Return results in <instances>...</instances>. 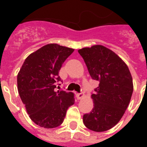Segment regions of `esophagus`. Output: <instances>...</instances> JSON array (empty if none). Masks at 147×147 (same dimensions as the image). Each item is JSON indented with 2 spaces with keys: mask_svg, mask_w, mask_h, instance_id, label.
<instances>
[{
  "mask_svg": "<svg viewBox=\"0 0 147 147\" xmlns=\"http://www.w3.org/2000/svg\"><path fill=\"white\" fill-rule=\"evenodd\" d=\"M76 97H77V99H78V100H80V99H82L83 97H84V94H82V93H80V94H77Z\"/></svg>",
  "mask_w": 147,
  "mask_h": 147,
  "instance_id": "1",
  "label": "esophagus"
}]
</instances>
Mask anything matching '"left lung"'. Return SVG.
Listing matches in <instances>:
<instances>
[{
    "instance_id": "8db88e82",
    "label": "left lung",
    "mask_w": 147,
    "mask_h": 147,
    "mask_svg": "<svg viewBox=\"0 0 147 147\" xmlns=\"http://www.w3.org/2000/svg\"><path fill=\"white\" fill-rule=\"evenodd\" d=\"M93 80L99 83L91 95L94 108L83 115L88 129L102 132L117 124L129 105L133 92L132 77L125 62L102 45L78 50Z\"/></svg>"
}]
</instances>
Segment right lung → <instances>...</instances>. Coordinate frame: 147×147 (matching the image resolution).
I'll use <instances>...</instances> for the list:
<instances>
[{"mask_svg": "<svg viewBox=\"0 0 147 147\" xmlns=\"http://www.w3.org/2000/svg\"><path fill=\"white\" fill-rule=\"evenodd\" d=\"M74 49L51 43L27 57L17 75L19 94L30 120L44 128L63 123L69 106L75 103L71 92L55 91L61 80L59 71Z\"/></svg>", "mask_w": 147, "mask_h": 147, "instance_id": "1", "label": "right lung"}]
</instances>
